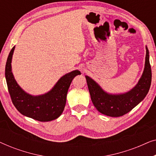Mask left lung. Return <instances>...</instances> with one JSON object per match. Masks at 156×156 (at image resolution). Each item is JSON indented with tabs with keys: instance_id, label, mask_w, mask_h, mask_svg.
Masks as SVG:
<instances>
[{
	"instance_id": "obj_1",
	"label": "left lung",
	"mask_w": 156,
	"mask_h": 156,
	"mask_svg": "<svg viewBox=\"0 0 156 156\" xmlns=\"http://www.w3.org/2000/svg\"><path fill=\"white\" fill-rule=\"evenodd\" d=\"M146 50V60L142 75L136 86L127 92L108 93L93 79L85 76L91 101L100 113L112 117L121 116L129 113L144 99L150 89L152 77L147 46Z\"/></svg>"
}]
</instances>
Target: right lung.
<instances>
[{"label":"right lung","instance_id":"right-lung-1","mask_svg":"<svg viewBox=\"0 0 156 156\" xmlns=\"http://www.w3.org/2000/svg\"><path fill=\"white\" fill-rule=\"evenodd\" d=\"M15 46L10 50L5 65V76L12 104L24 116L39 121H50L62 114L66 104L68 89L72 81L81 74L74 70L65 74L50 91L41 95L34 96L25 91L15 80L12 72V58Z\"/></svg>","mask_w":156,"mask_h":156}]
</instances>
